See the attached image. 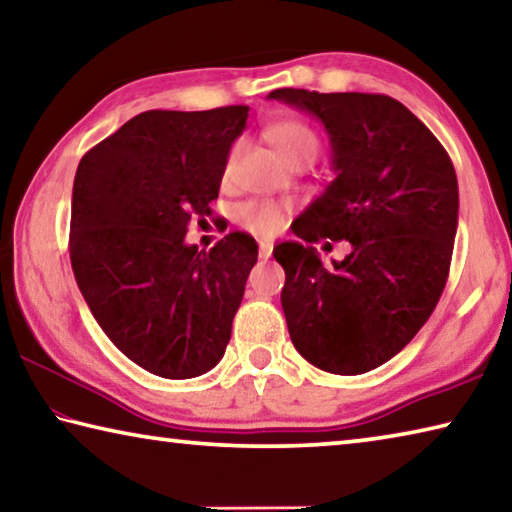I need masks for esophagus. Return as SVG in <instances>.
I'll return each instance as SVG.
<instances>
[{"mask_svg":"<svg viewBox=\"0 0 512 512\" xmlns=\"http://www.w3.org/2000/svg\"><path fill=\"white\" fill-rule=\"evenodd\" d=\"M273 253V244L271 241H259V257L262 259H268Z\"/></svg>","mask_w":512,"mask_h":512,"instance_id":"34e87169","label":"esophagus"}]
</instances>
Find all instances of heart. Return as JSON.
<instances>
[{
    "label": "heart",
    "instance_id": "b5f03b06",
    "mask_svg": "<svg viewBox=\"0 0 512 512\" xmlns=\"http://www.w3.org/2000/svg\"><path fill=\"white\" fill-rule=\"evenodd\" d=\"M266 137L268 142L275 146V151L280 153L287 162L296 158L314 160L320 149V140L314 128L298 117L275 121V124L268 126ZM241 149H244L241 142H235L230 146L228 155H225V162L221 169L223 183H228V180L235 176ZM284 219H287V205L282 203L264 201V198H250V201L237 205V221L244 225L248 232H253V235H259V237L275 235V232L282 228Z\"/></svg>",
    "mask_w": 512,
    "mask_h": 512
}]
</instances>
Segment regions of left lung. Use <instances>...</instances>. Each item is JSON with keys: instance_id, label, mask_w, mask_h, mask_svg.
Returning a JSON list of instances; mask_svg holds the SVG:
<instances>
[{"instance_id": "1", "label": "left lung", "mask_w": 512, "mask_h": 512, "mask_svg": "<svg viewBox=\"0 0 512 512\" xmlns=\"http://www.w3.org/2000/svg\"><path fill=\"white\" fill-rule=\"evenodd\" d=\"M323 121L336 178L296 221V235L350 241L325 266L316 248L273 250L282 309L309 363L361 375L409 345L447 284L458 225L454 164L427 126L386 94L280 88L268 94Z\"/></svg>"}]
</instances>
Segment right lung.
I'll list each match as a JSON object with an SVG mask.
<instances>
[{
    "instance_id": "right-lung-1",
    "label": "right lung",
    "mask_w": 512,
    "mask_h": 512,
    "mask_svg": "<svg viewBox=\"0 0 512 512\" xmlns=\"http://www.w3.org/2000/svg\"><path fill=\"white\" fill-rule=\"evenodd\" d=\"M246 119L248 106L146 110L76 169V284L108 339L164 379L198 377L221 361L257 262L246 232H230L210 253L185 244L189 221L212 214Z\"/></svg>"
}]
</instances>
